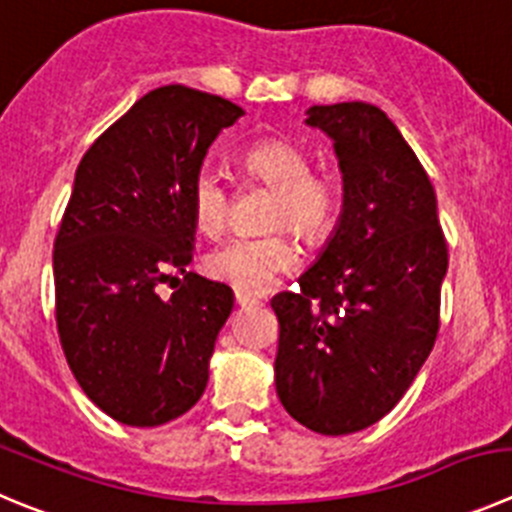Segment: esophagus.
<instances>
[{
	"label": "esophagus",
	"mask_w": 512,
	"mask_h": 512,
	"mask_svg": "<svg viewBox=\"0 0 512 512\" xmlns=\"http://www.w3.org/2000/svg\"><path fill=\"white\" fill-rule=\"evenodd\" d=\"M234 300H237V305H242V308H255V305H262V300L257 298V295L240 293V290L234 293Z\"/></svg>",
	"instance_id": "34e87169"
}]
</instances>
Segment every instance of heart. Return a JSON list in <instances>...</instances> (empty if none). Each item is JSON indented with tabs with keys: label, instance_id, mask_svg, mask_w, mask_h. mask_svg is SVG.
<instances>
[{
	"label": "heart",
	"instance_id": "heart-1",
	"mask_svg": "<svg viewBox=\"0 0 512 512\" xmlns=\"http://www.w3.org/2000/svg\"><path fill=\"white\" fill-rule=\"evenodd\" d=\"M242 166L252 179L278 191L272 204L270 227H290L303 240H323L341 212V186L326 174H313V159L298 143L265 138L242 154ZM191 217L204 234L214 237L224 229L229 189L222 174L209 166L199 169L189 189ZM300 265V247L285 232L265 237H237L209 252L207 272L214 280L240 293H265L283 275Z\"/></svg>",
	"mask_w": 512,
	"mask_h": 512
}]
</instances>
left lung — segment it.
<instances>
[{
  "instance_id": "left-lung-1",
  "label": "left lung",
  "mask_w": 512,
  "mask_h": 512,
  "mask_svg": "<svg viewBox=\"0 0 512 512\" xmlns=\"http://www.w3.org/2000/svg\"><path fill=\"white\" fill-rule=\"evenodd\" d=\"M343 174L336 232L278 315L275 389L318 434H351L396 407L439 331L447 242L437 197L399 128L371 103L308 108Z\"/></svg>"
}]
</instances>
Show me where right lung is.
I'll use <instances>...</instances> for the list:
<instances>
[{
  "label": "right lung",
  "instance_id": "1",
  "mask_svg": "<svg viewBox=\"0 0 512 512\" xmlns=\"http://www.w3.org/2000/svg\"><path fill=\"white\" fill-rule=\"evenodd\" d=\"M240 105L186 85L133 103L75 171L52 252L62 351L95 407L128 427H159L207 389L214 341L232 313L224 283L186 272L197 222L191 179ZM174 279L161 299L156 287Z\"/></svg>",
  "mask_w": 512,
  "mask_h": 512
}]
</instances>
